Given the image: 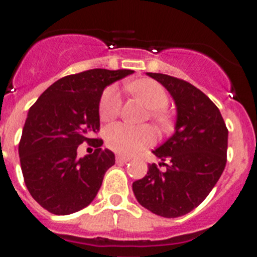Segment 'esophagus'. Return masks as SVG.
I'll return each instance as SVG.
<instances>
[{
	"label": "esophagus",
	"instance_id": "1",
	"mask_svg": "<svg viewBox=\"0 0 257 257\" xmlns=\"http://www.w3.org/2000/svg\"><path fill=\"white\" fill-rule=\"evenodd\" d=\"M130 161V157H126V156H115V162L117 163H126Z\"/></svg>",
	"mask_w": 257,
	"mask_h": 257
}]
</instances>
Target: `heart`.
Here are the masks:
<instances>
[{"label":"heart","mask_w":257,"mask_h":257,"mask_svg":"<svg viewBox=\"0 0 257 257\" xmlns=\"http://www.w3.org/2000/svg\"><path fill=\"white\" fill-rule=\"evenodd\" d=\"M128 90L139 96L151 109V117L160 126L169 124V117L163 110L170 103L166 88L153 79L143 78L127 85ZM122 108L121 91L117 85L105 88L99 101V117L103 122L113 121ZM104 138L109 149L121 154H134L151 147L156 142V134L149 126H131L127 123L110 124L104 131Z\"/></svg>","instance_id":"heart-1"}]
</instances>
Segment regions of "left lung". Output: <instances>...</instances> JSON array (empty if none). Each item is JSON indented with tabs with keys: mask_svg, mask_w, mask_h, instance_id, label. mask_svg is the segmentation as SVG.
<instances>
[{
	"mask_svg": "<svg viewBox=\"0 0 257 257\" xmlns=\"http://www.w3.org/2000/svg\"><path fill=\"white\" fill-rule=\"evenodd\" d=\"M148 76L172 95L178 119L174 135L153 151L166 170L149 165L144 178L133 183V190L147 210L163 217H179L201 205L221 176L228 128L219 108L196 86L167 74Z\"/></svg>",
	"mask_w": 257,
	"mask_h": 257,
	"instance_id": "obj_1",
	"label": "left lung"
}]
</instances>
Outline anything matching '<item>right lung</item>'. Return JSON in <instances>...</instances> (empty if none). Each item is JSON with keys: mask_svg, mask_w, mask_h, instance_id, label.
<instances>
[{"mask_svg": "<svg viewBox=\"0 0 257 257\" xmlns=\"http://www.w3.org/2000/svg\"><path fill=\"white\" fill-rule=\"evenodd\" d=\"M130 69H90L52 83L28 112L19 143L23 178L31 196L45 210L69 215L94 201L114 154L101 149L99 101L104 88ZM86 141L95 148L76 157Z\"/></svg>", "mask_w": 257, "mask_h": 257, "instance_id": "1", "label": "right lung"}]
</instances>
